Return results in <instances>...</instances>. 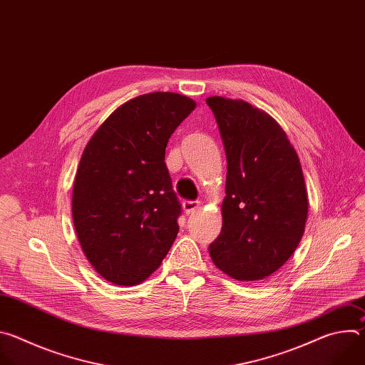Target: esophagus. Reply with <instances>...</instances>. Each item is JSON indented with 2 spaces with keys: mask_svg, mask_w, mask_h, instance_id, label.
Returning <instances> with one entry per match:
<instances>
[{
  "mask_svg": "<svg viewBox=\"0 0 365 365\" xmlns=\"http://www.w3.org/2000/svg\"><path fill=\"white\" fill-rule=\"evenodd\" d=\"M182 205H183V211L186 215L195 212L199 207V202H196V200H183Z\"/></svg>",
  "mask_w": 365,
  "mask_h": 365,
  "instance_id": "34e87169",
  "label": "esophagus"
}]
</instances>
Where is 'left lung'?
<instances>
[{
    "instance_id": "obj_1",
    "label": "left lung",
    "mask_w": 365,
    "mask_h": 365,
    "mask_svg": "<svg viewBox=\"0 0 365 365\" xmlns=\"http://www.w3.org/2000/svg\"><path fill=\"white\" fill-rule=\"evenodd\" d=\"M227 154L222 230L210 245L214 264L241 282L277 272L297 248L307 193L297 153L283 128L241 99L211 96Z\"/></svg>"
}]
</instances>
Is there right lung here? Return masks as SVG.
<instances>
[{
    "mask_svg": "<svg viewBox=\"0 0 365 365\" xmlns=\"http://www.w3.org/2000/svg\"><path fill=\"white\" fill-rule=\"evenodd\" d=\"M195 107L173 92L140 95L103 121L82 153L73 224L89 263L114 284L144 282L176 240L182 207L165 153Z\"/></svg>",
    "mask_w": 365,
    "mask_h": 365,
    "instance_id": "add662e5",
    "label": "right lung"
}]
</instances>
